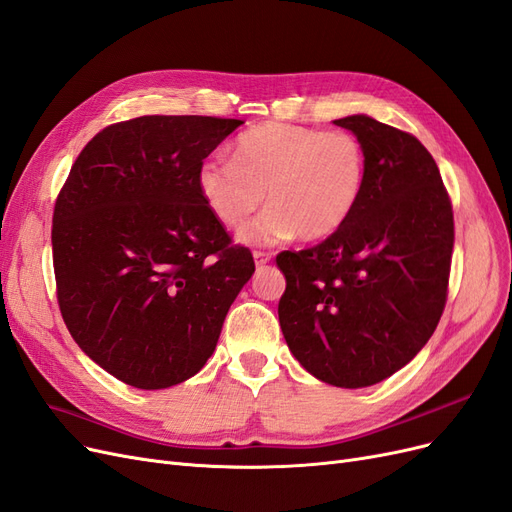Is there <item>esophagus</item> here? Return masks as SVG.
Segmentation results:
<instances>
[{"label":"esophagus","instance_id":"esophagus-1","mask_svg":"<svg viewBox=\"0 0 512 512\" xmlns=\"http://www.w3.org/2000/svg\"><path fill=\"white\" fill-rule=\"evenodd\" d=\"M269 260H271V254H267V252H254L256 267H262V264H267Z\"/></svg>","mask_w":512,"mask_h":512}]
</instances>
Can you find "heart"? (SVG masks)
Here are the masks:
<instances>
[{
    "label": "heart",
    "instance_id": "heart-1",
    "mask_svg": "<svg viewBox=\"0 0 512 512\" xmlns=\"http://www.w3.org/2000/svg\"><path fill=\"white\" fill-rule=\"evenodd\" d=\"M366 182L360 139L292 122H260L237 137L233 161L205 158L197 169L199 195L220 224L239 228L264 201V214L239 239L269 245L322 241L351 218Z\"/></svg>",
    "mask_w": 512,
    "mask_h": 512
}]
</instances>
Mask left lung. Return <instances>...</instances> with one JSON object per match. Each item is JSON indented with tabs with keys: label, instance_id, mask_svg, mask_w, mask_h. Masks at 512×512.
<instances>
[{
	"label": "left lung",
	"instance_id": "1",
	"mask_svg": "<svg viewBox=\"0 0 512 512\" xmlns=\"http://www.w3.org/2000/svg\"><path fill=\"white\" fill-rule=\"evenodd\" d=\"M366 154L351 218L326 241L281 252L279 324L292 356L337 387L375 385L428 343L447 301L453 211L417 137L354 114L334 120Z\"/></svg>",
	"mask_w": 512,
	"mask_h": 512
}]
</instances>
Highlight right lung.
<instances>
[{
    "label": "right lung",
    "mask_w": 512,
    "mask_h": 512,
    "mask_svg": "<svg viewBox=\"0 0 512 512\" xmlns=\"http://www.w3.org/2000/svg\"><path fill=\"white\" fill-rule=\"evenodd\" d=\"M243 120L139 116L84 146L52 216L65 326L84 354L139 390L197 375L254 273L209 214L197 169Z\"/></svg>",
    "instance_id": "add662e5"
}]
</instances>
